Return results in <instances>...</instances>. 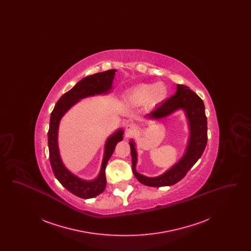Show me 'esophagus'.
I'll list each match as a JSON object with an SVG mask.
<instances>
[{
    "label": "esophagus",
    "mask_w": 251,
    "mask_h": 251,
    "mask_svg": "<svg viewBox=\"0 0 251 251\" xmlns=\"http://www.w3.org/2000/svg\"><path fill=\"white\" fill-rule=\"evenodd\" d=\"M135 131V125L132 123H129L126 125V133L128 135L131 134L133 131Z\"/></svg>",
    "instance_id": "obj_1"
}]
</instances>
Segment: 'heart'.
<instances>
[{
	"label": "heart",
	"mask_w": 251,
	"mask_h": 251,
	"mask_svg": "<svg viewBox=\"0 0 251 251\" xmlns=\"http://www.w3.org/2000/svg\"><path fill=\"white\" fill-rule=\"evenodd\" d=\"M167 96V86L162 83L141 84L132 87L127 93V100L134 105L149 102L151 105H157L164 101Z\"/></svg>",
	"instance_id": "1"
}]
</instances>
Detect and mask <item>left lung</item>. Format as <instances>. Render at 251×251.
<instances>
[{
	"instance_id": "obj_1",
	"label": "left lung",
	"mask_w": 251,
	"mask_h": 251,
	"mask_svg": "<svg viewBox=\"0 0 251 251\" xmlns=\"http://www.w3.org/2000/svg\"><path fill=\"white\" fill-rule=\"evenodd\" d=\"M179 108L185 110L187 119L189 120L190 138L185 154L166 173L156 178H148L137 173L135 170L137 161L136 151L134 143L132 141L130 142L133 175L145 185L160 187L175 184L186 175V173L202 155L208 139L205 107L202 100L192 91L188 86L184 84H177V92L151 111L149 116L153 119L165 118Z\"/></svg>"
}]
</instances>
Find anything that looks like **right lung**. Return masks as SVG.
<instances>
[{
  "label": "right lung",
  "mask_w": 251,
  "mask_h": 251,
  "mask_svg": "<svg viewBox=\"0 0 251 251\" xmlns=\"http://www.w3.org/2000/svg\"><path fill=\"white\" fill-rule=\"evenodd\" d=\"M116 72V70H109L106 72L95 73L82 79L71 90L66 92L60 98L50 114L48 131L49 157L50 167L54 176L59 180L60 183L67 190L82 199L94 198L105 189V168L108 160L113 154L116 145L122 140L123 131L119 130L108 138L107 142L105 144V151L100 172L97 179L92 181H86L72 174L64 167L61 161L57 147V131L59 121L63 115L80 99L95 94L106 93L112 86V82L114 80Z\"/></svg>",
  "instance_id": "right-lung-1"
}]
</instances>
